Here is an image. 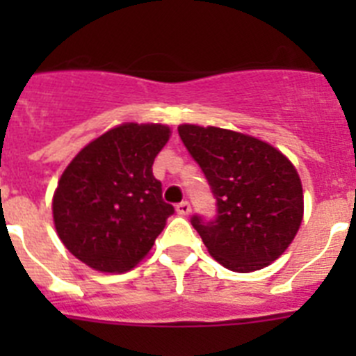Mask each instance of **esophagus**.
Returning <instances> with one entry per match:
<instances>
[{"label":"esophagus","instance_id":"34e87169","mask_svg":"<svg viewBox=\"0 0 356 356\" xmlns=\"http://www.w3.org/2000/svg\"><path fill=\"white\" fill-rule=\"evenodd\" d=\"M176 212H178V216L187 217L191 213V205H188L187 201H181L180 205H176Z\"/></svg>","mask_w":356,"mask_h":356}]
</instances>
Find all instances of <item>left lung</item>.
<instances>
[{
    "label": "left lung",
    "instance_id": "8db88e82",
    "mask_svg": "<svg viewBox=\"0 0 356 356\" xmlns=\"http://www.w3.org/2000/svg\"><path fill=\"white\" fill-rule=\"evenodd\" d=\"M178 134L217 200L216 221L193 217L209 253L235 273L259 271L280 259L303 221V187L294 163L241 131L180 124Z\"/></svg>",
    "mask_w": 356,
    "mask_h": 356
}]
</instances>
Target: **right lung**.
<instances>
[{
	"mask_svg": "<svg viewBox=\"0 0 356 356\" xmlns=\"http://www.w3.org/2000/svg\"><path fill=\"white\" fill-rule=\"evenodd\" d=\"M169 137L168 124L122 122L81 147L62 172L51 205L56 235L94 271L134 269L175 212L151 169Z\"/></svg>",
	"mask_w": 356,
	"mask_h": 356,
	"instance_id": "add662e5",
	"label": "right lung"
}]
</instances>
